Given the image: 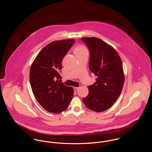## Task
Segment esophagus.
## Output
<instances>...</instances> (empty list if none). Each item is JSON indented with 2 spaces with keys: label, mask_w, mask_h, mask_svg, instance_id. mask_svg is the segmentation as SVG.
<instances>
[{
  "label": "esophagus",
  "mask_w": 152,
  "mask_h": 152,
  "mask_svg": "<svg viewBox=\"0 0 152 152\" xmlns=\"http://www.w3.org/2000/svg\"><path fill=\"white\" fill-rule=\"evenodd\" d=\"M79 88H80L79 87H74V91L76 92V91H77L79 89Z\"/></svg>",
  "instance_id": "esophagus-1"
}]
</instances>
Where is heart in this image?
I'll list each match as a JSON object with an SVG mask.
<instances>
[{
  "instance_id": "1",
  "label": "heart",
  "mask_w": 152,
  "mask_h": 152,
  "mask_svg": "<svg viewBox=\"0 0 152 152\" xmlns=\"http://www.w3.org/2000/svg\"><path fill=\"white\" fill-rule=\"evenodd\" d=\"M74 53L77 56L86 54H89L88 49L87 48V47L84 45H78L76 46L74 48Z\"/></svg>"
}]
</instances>
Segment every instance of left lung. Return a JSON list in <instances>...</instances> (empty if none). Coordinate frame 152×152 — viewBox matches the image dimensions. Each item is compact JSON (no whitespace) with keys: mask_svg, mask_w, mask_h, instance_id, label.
Here are the masks:
<instances>
[{"mask_svg":"<svg viewBox=\"0 0 152 152\" xmlns=\"http://www.w3.org/2000/svg\"><path fill=\"white\" fill-rule=\"evenodd\" d=\"M90 51L89 70L97 78L88 86L83 101L88 108L97 112L110 108L118 99L125 81L122 60L116 50L96 37H82Z\"/></svg>","mask_w":152,"mask_h":152,"instance_id":"1","label":"left lung"}]
</instances>
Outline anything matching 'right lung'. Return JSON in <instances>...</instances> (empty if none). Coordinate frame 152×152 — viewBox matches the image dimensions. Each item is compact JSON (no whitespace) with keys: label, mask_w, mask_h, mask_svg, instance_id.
I'll return each mask as SVG.
<instances>
[{"label":"right lung","mask_w":152,"mask_h":152,"mask_svg":"<svg viewBox=\"0 0 152 152\" xmlns=\"http://www.w3.org/2000/svg\"><path fill=\"white\" fill-rule=\"evenodd\" d=\"M74 39L54 41L46 45L33 61L30 70L33 93L45 110L58 113L68 108L74 95L73 88L58 81L61 62Z\"/></svg>","instance_id":"add662e5"}]
</instances>
